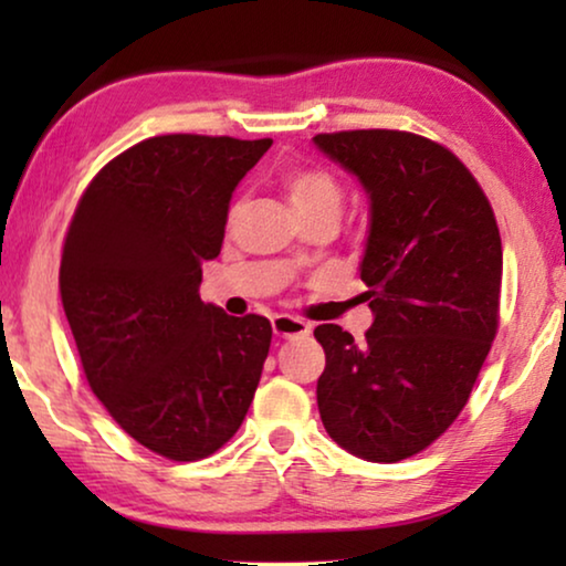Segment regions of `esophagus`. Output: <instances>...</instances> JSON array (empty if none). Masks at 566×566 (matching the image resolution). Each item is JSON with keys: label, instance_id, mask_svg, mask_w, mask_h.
Segmentation results:
<instances>
[{"label": "esophagus", "instance_id": "1", "mask_svg": "<svg viewBox=\"0 0 566 566\" xmlns=\"http://www.w3.org/2000/svg\"><path fill=\"white\" fill-rule=\"evenodd\" d=\"M273 332L277 337H304L312 332V324L298 319V316L277 314V316H273Z\"/></svg>", "mask_w": 566, "mask_h": 566}]
</instances>
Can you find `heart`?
I'll return each instance as SVG.
<instances>
[{"label":"heart","instance_id":"heart-1","mask_svg":"<svg viewBox=\"0 0 566 566\" xmlns=\"http://www.w3.org/2000/svg\"><path fill=\"white\" fill-rule=\"evenodd\" d=\"M285 196L296 216L316 211H339L343 190L335 177L319 167H301L285 177Z\"/></svg>","mask_w":566,"mask_h":566}]
</instances>
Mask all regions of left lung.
<instances>
[{"label": "left lung", "mask_w": 566, "mask_h": 566, "mask_svg": "<svg viewBox=\"0 0 566 566\" xmlns=\"http://www.w3.org/2000/svg\"><path fill=\"white\" fill-rule=\"evenodd\" d=\"M314 146L368 196L360 281L374 324L314 337L324 430L366 461L420 453L459 417L497 335L502 242L492 206L459 157L407 130H339Z\"/></svg>", "instance_id": "obj_1"}]
</instances>
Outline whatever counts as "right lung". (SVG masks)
Instances as JSON below:
<instances>
[{
	"label": "right lung",
	"mask_w": 566,
	"mask_h": 566,
	"mask_svg": "<svg viewBox=\"0 0 566 566\" xmlns=\"http://www.w3.org/2000/svg\"><path fill=\"white\" fill-rule=\"evenodd\" d=\"M270 138L172 134L130 146L76 206L59 285L84 376L130 438L172 461L227 443L252 405L273 327L200 301L231 192Z\"/></svg>",
	"instance_id": "right-lung-1"
}]
</instances>
